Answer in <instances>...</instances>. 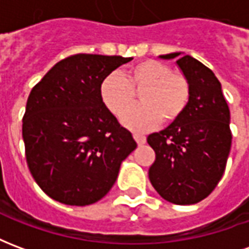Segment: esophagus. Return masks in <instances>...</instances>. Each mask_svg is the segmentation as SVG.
Segmentation results:
<instances>
[{"label": "esophagus", "instance_id": "esophagus-1", "mask_svg": "<svg viewBox=\"0 0 249 249\" xmlns=\"http://www.w3.org/2000/svg\"><path fill=\"white\" fill-rule=\"evenodd\" d=\"M133 139H135L136 142H137L139 145H144L146 142V137L142 135H137V133H135V135H133Z\"/></svg>", "mask_w": 249, "mask_h": 249}]
</instances>
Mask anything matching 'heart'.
<instances>
[{
	"label": "heart",
	"mask_w": 249,
	"mask_h": 249,
	"mask_svg": "<svg viewBox=\"0 0 249 249\" xmlns=\"http://www.w3.org/2000/svg\"><path fill=\"white\" fill-rule=\"evenodd\" d=\"M141 92V106L130 111L135 92ZM104 105L114 116L123 117V124L136 132L153 128L161 120L162 124L178 121L187 109L191 97L188 78L171 66L157 60H144L125 71L124 76L112 73L100 85Z\"/></svg>",
	"instance_id": "heart-1"
}]
</instances>
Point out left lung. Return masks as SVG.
I'll list each match as a JSON object with an SVG mask.
<instances>
[{
    "label": "left lung",
    "mask_w": 249,
    "mask_h": 249,
    "mask_svg": "<svg viewBox=\"0 0 249 249\" xmlns=\"http://www.w3.org/2000/svg\"><path fill=\"white\" fill-rule=\"evenodd\" d=\"M176 57L189 81L191 97L178 121L148 136L146 141L156 153L148 175L164 200L189 205L207 197L224 173L232 142L231 116L213 71L180 52L160 58Z\"/></svg>",
    "instance_id": "left-lung-1"
}]
</instances>
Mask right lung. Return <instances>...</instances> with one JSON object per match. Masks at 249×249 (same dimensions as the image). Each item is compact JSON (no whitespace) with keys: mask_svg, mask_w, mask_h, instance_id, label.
<instances>
[{"mask_svg":"<svg viewBox=\"0 0 249 249\" xmlns=\"http://www.w3.org/2000/svg\"><path fill=\"white\" fill-rule=\"evenodd\" d=\"M130 60L74 54L32 89L22 120L25 155L36 183L53 200L80 207L101 200L136 149L100 96L104 78Z\"/></svg>","mask_w":249,"mask_h":249,"instance_id":"add662e5","label":"right lung"}]
</instances>
